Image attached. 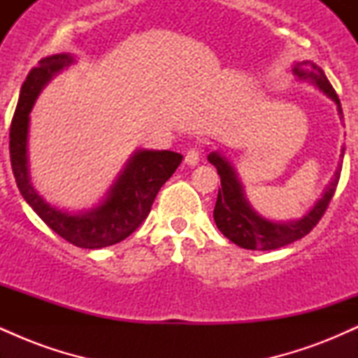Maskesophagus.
Masks as SVG:
<instances>
[{"mask_svg":"<svg viewBox=\"0 0 358 358\" xmlns=\"http://www.w3.org/2000/svg\"><path fill=\"white\" fill-rule=\"evenodd\" d=\"M199 162H200V151L196 150V148L188 150L187 155H185V163L190 166H195V165H199Z\"/></svg>","mask_w":358,"mask_h":358,"instance_id":"esophagus-1","label":"esophagus"}]
</instances>
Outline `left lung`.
Returning a JSON list of instances; mask_svg holds the SVG:
<instances>
[{"label":"left lung","instance_id":"left-lung-1","mask_svg":"<svg viewBox=\"0 0 358 358\" xmlns=\"http://www.w3.org/2000/svg\"><path fill=\"white\" fill-rule=\"evenodd\" d=\"M293 73L299 79H310L313 84L318 85L328 97H331L336 102L340 117H343L338 96H336L335 89L331 87L327 76H324L318 65L306 60L298 62L293 67ZM343 151L345 148H342V162L336 168L335 176L331 178L322 199L316 202L315 207L303 219L296 222H287V224L262 219L259 213L254 212L248 203V200L244 199L242 187L231 163L225 158H222L219 153H210L208 155V162L217 168L222 185V188H219V195H217L215 208H213V220H215L219 231L229 241H232L234 244L250 250L279 249L305 237L322 220L323 213L327 212L328 203H330L331 196H334L340 180V171H342Z\"/></svg>","mask_w":358,"mask_h":358}]
</instances>
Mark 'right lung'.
Wrapping results in <instances>:
<instances>
[{
	"label": "right lung",
	"mask_w": 358,
	"mask_h": 358,
	"mask_svg": "<svg viewBox=\"0 0 358 358\" xmlns=\"http://www.w3.org/2000/svg\"><path fill=\"white\" fill-rule=\"evenodd\" d=\"M72 62L73 57L69 53L45 57L23 82L10 127L11 168L23 199L53 232L77 248L101 249L124 241L146 220L156 193L175 173L183 156L175 151L145 150L134 153L110 188L108 199L90 212L72 215L45 202L28 178V114L53 73L60 72Z\"/></svg>",
	"instance_id": "1"
}]
</instances>
